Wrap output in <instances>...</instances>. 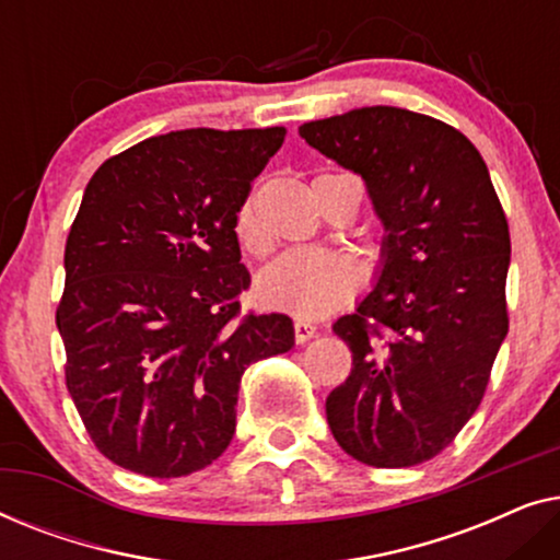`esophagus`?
<instances>
[{
    "instance_id": "esophagus-1",
    "label": "esophagus",
    "mask_w": 560,
    "mask_h": 560,
    "mask_svg": "<svg viewBox=\"0 0 560 560\" xmlns=\"http://www.w3.org/2000/svg\"><path fill=\"white\" fill-rule=\"evenodd\" d=\"M293 328H295V341H298V343L311 341L313 336H316V326H313L308 318H295Z\"/></svg>"
}]
</instances>
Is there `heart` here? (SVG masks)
<instances>
[{
  "label": "heart",
  "instance_id": "heart-1",
  "mask_svg": "<svg viewBox=\"0 0 560 560\" xmlns=\"http://www.w3.org/2000/svg\"><path fill=\"white\" fill-rule=\"evenodd\" d=\"M234 226L244 249L255 255L267 249L252 203L242 206ZM359 285L362 270L349 255L326 249H290L259 272L257 295L270 308L288 311L298 318H320L349 303Z\"/></svg>",
  "mask_w": 560,
  "mask_h": 560
}]
</instances>
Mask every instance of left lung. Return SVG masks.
Returning a JSON list of instances; mask_svg holds the SVG:
<instances>
[{
	"mask_svg": "<svg viewBox=\"0 0 560 560\" xmlns=\"http://www.w3.org/2000/svg\"><path fill=\"white\" fill-rule=\"evenodd\" d=\"M298 135L362 175L385 226L372 293L334 324L351 374L326 397V420L357 462L423 464L477 412L508 336L502 203L479 150L425 114L362 106Z\"/></svg>",
	"mask_w": 560,
	"mask_h": 560,
	"instance_id": "left-lung-1",
	"label": "left lung"
}]
</instances>
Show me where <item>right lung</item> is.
Instances as JSON below:
<instances>
[{"mask_svg":"<svg viewBox=\"0 0 560 560\" xmlns=\"http://www.w3.org/2000/svg\"><path fill=\"white\" fill-rule=\"evenodd\" d=\"M285 127L180 129L106 160L66 242L56 324L66 385L96 448L142 477L224 454L244 370L293 349L282 313L240 316L236 213Z\"/></svg>","mask_w":560,"mask_h":560,"instance_id":"right-lung-1","label":"right lung"}]
</instances>
